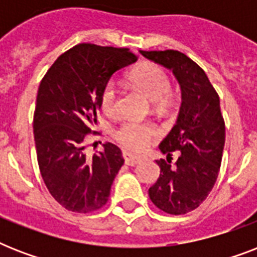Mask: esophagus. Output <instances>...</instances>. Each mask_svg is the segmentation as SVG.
<instances>
[{"instance_id":"1","label":"esophagus","mask_w":257,"mask_h":257,"mask_svg":"<svg viewBox=\"0 0 257 257\" xmlns=\"http://www.w3.org/2000/svg\"><path fill=\"white\" fill-rule=\"evenodd\" d=\"M122 157H124L125 164L131 165V167L139 164V163L141 161L140 157L136 156V155H132L131 152H126V151H124V152H122Z\"/></svg>"}]
</instances>
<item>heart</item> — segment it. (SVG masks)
Here are the masks:
<instances>
[{"label":"heart","instance_id":"b5f03b06","mask_svg":"<svg viewBox=\"0 0 257 257\" xmlns=\"http://www.w3.org/2000/svg\"><path fill=\"white\" fill-rule=\"evenodd\" d=\"M131 81L151 102H155L159 108L165 106L171 100V77L167 70L156 64L147 62L139 66L131 74ZM116 86L113 82H108L101 90V110L106 114H113L116 112ZM112 135L124 148L133 152H141L148 147L153 137L156 136V129L148 122L124 121L113 131Z\"/></svg>","mask_w":257,"mask_h":257}]
</instances>
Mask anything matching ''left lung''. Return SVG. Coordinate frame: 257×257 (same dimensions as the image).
I'll return each mask as SVG.
<instances>
[{"instance_id": "left-lung-1", "label": "left lung", "mask_w": 257, "mask_h": 257, "mask_svg": "<svg viewBox=\"0 0 257 257\" xmlns=\"http://www.w3.org/2000/svg\"><path fill=\"white\" fill-rule=\"evenodd\" d=\"M140 53L171 69L181 88L177 121L159 145L167 160H156L160 177L148 193L159 209L169 215H184L207 199L219 176L225 143L219 94L205 72L179 50ZM172 153L179 155L175 166L170 164Z\"/></svg>"}]
</instances>
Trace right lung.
Listing matches in <instances>:
<instances>
[{
	"instance_id": "obj_1",
	"label": "right lung",
	"mask_w": 257,
	"mask_h": 257,
	"mask_svg": "<svg viewBox=\"0 0 257 257\" xmlns=\"http://www.w3.org/2000/svg\"><path fill=\"white\" fill-rule=\"evenodd\" d=\"M137 61L126 48L78 44L66 50L41 80L33 117L37 161L48 191L60 205L88 213L104 207L124 164L120 148L85 155V137L96 133L101 90L113 73Z\"/></svg>"
}]
</instances>
